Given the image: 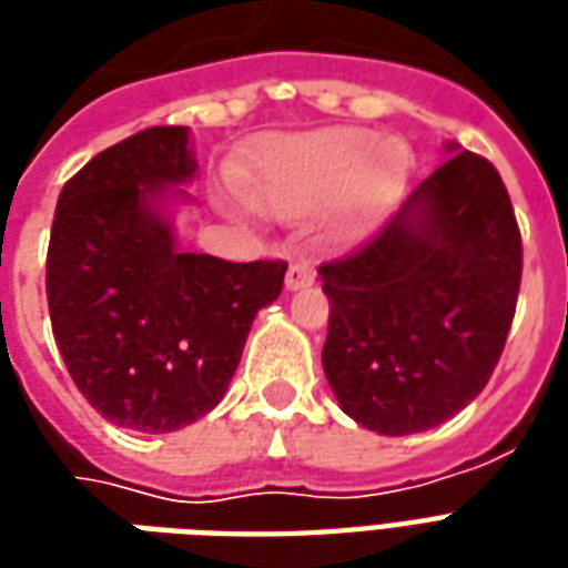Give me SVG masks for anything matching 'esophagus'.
<instances>
[{
  "mask_svg": "<svg viewBox=\"0 0 568 568\" xmlns=\"http://www.w3.org/2000/svg\"><path fill=\"white\" fill-rule=\"evenodd\" d=\"M316 280V267L310 264V261H292L288 264V273H285V288H304Z\"/></svg>",
  "mask_w": 568,
  "mask_h": 568,
  "instance_id": "1",
  "label": "esophagus"
}]
</instances>
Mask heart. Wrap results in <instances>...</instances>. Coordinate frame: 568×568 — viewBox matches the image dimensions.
<instances>
[{
	"label": "heart",
	"instance_id": "b5f03b06",
	"mask_svg": "<svg viewBox=\"0 0 568 568\" xmlns=\"http://www.w3.org/2000/svg\"><path fill=\"white\" fill-rule=\"evenodd\" d=\"M407 173V151L368 130H332L271 163L255 191V206L273 215H310L337 200L346 227H358L395 197Z\"/></svg>",
	"mask_w": 568,
	"mask_h": 568
}]
</instances>
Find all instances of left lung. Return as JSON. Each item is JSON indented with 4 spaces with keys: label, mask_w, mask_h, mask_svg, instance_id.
<instances>
[{
    "label": "left lung",
    "mask_w": 568,
    "mask_h": 568,
    "mask_svg": "<svg viewBox=\"0 0 568 568\" xmlns=\"http://www.w3.org/2000/svg\"><path fill=\"white\" fill-rule=\"evenodd\" d=\"M524 243L499 170L459 151L389 222L322 261V368L381 435L435 428L480 395L511 332Z\"/></svg>",
    "instance_id": "obj_1"
}]
</instances>
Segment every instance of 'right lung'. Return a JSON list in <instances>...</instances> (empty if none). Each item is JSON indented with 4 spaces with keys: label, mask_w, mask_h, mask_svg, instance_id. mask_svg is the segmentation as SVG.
I'll use <instances>...</instances> for the list:
<instances>
[{
    "label": "right lung",
    "mask_w": 568,
    "mask_h": 568,
    "mask_svg": "<svg viewBox=\"0 0 568 568\" xmlns=\"http://www.w3.org/2000/svg\"><path fill=\"white\" fill-rule=\"evenodd\" d=\"M191 175L185 128L140 130L63 185L48 243L44 288L69 377L109 423L149 435L222 402L288 267L175 252L145 200Z\"/></svg>",
    "instance_id": "right-lung-1"
}]
</instances>
